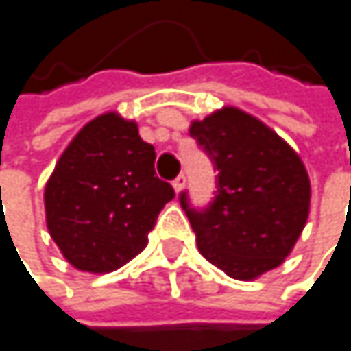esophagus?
<instances>
[{
    "mask_svg": "<svg viewBox=\"0 0 351 351\" xmlns=\"http://www.w3.org/2000/svg\"><path fill=\"white\" fill-rule=\"evenodd\" d=\"M185 183H187L185 174H179V177L172 181V187H174V191H177V193H181V191L185 189Z\"/></svg>",
    "mask_w": 351,
    "mask_h": 351,
    "instance_id": "obj_1",
    "label": "esophagus"
}]
</instances>
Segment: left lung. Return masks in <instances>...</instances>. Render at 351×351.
<instances>
[{"label": "left lung", "instance_id": "obj_1", "mask_svg": "<svg viewBox=\"0 0 351 351\" xmlns=\"http://www.w3.org/2000/svg\"><path fill=\"white\" fill-rule=\"evenodd\" d=\"M189 133L218 170L210 208L197 212L181 193L199 254L237 281L281 266L310 214V177L298 152L233 106L193 120Z\"/></svg>", "mask_w": 351, "mask_h": 351}]
</instances>
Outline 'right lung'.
<instances>
[{
  "label": "right lung",
  "instance_id": "right-lung-1",
  "mask_svg": "<svg viewBox=\"0 0 351 351\" xmlns=\"http://www.w3.org/2000/svg\"><path fill=\"white\" fill-rule=\"evenodd\" d=\"M154 162L137 122L118 112L89 120L68 143L43 202L47 231L74 268L104 274L143 252L160 210L174 197Z\"/></svg>",
  "mask_w": 351,
  "mask_h": 351
}]
</instances>
